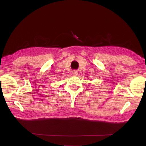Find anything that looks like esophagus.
Segmentation results:
<instances>
[{"mask_svg":"<svg viewBox=\"0 0 146 146\" xmlns=\"http://www.w3.org/2000/svg\"><path fill=\"white\" fill-rule=\"evenodd\" d=\"M77 74H78V72H77V70H73L72 71V74L74 76H77Z\"/></svg>","mask_w":146,"mask_h":146,"instance_id":"obj_1","label":"esophagus"}]
</instances>
